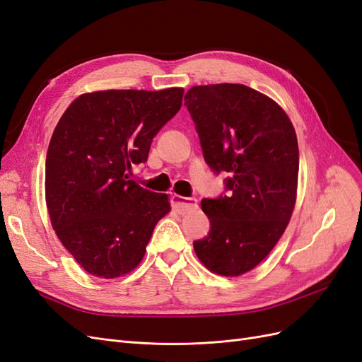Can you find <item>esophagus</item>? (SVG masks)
Masks as SVG:
<instances>
[{"label": "esophagus", "instance_id": "obj_1", "mask_svg": "<svg viewBox=\"0 0 362 362\" xmlns=\"http://www.w3.org/2000/svg\"><path fill=\"white\" fill-rule=\"evenodd\" d=\"M172 208L178 214L190 213L198 208V199L196 198H182L180 194H172Z\"/></svg>", "mask_w": 362, "mask_h": 362}]
</instances>
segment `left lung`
<instances>
[{"label":"left lung","mask_w":362,"mask_h":362,"mask_svg":"<svg viewBox=\"0 0 362 362\" xmlns=\"http://www.w3.org/2000/svg\"><path fill=\"white\" fill-rule=\"evenodd\" d=\"M184 101L208 166L231 175L228 196L202 199L211 228L193 247L208 270L240 276L270 254L290 222L298 137L281 105L245 84L194 86Z\"/></svg>","instance_id":"obj_1"}]
</instances>
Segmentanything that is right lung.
I'll use <instances>...</instances> for the list:
<instances>
[{
	"mask_svg": "<svg viewBox=\"0 0 362 362\" xmlns=\"http://www.w3.org/2000/svg\"><path fill=\"white\" fill-rule=\"evenodd\" d=\"M184 89L83 93L54 129L45 199L63 246L87 273L113 279L144 259L152 231L170 211L168 194L128 180L152 139L182 105Z\"/></svg>",
	"mask_w": 362,
	"mask_h": 362,
	"instance_id": "1",
	"label": "right lung"
}]
</instances>
